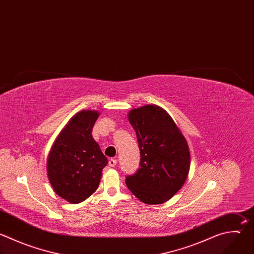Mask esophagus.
<instances>
[{
    "label": "esophagus",
    "instance_id": "esophagus-1",
    "mask_svg": "<svg viewBox=\"0 0 254 254\" xmlns=\"http://www.w3.org/2000/svg\"><path fill=\"white\" fill-rule=\"evenodd\" d=\"M117 159L116 158H111L110 160H109V164H110V166H116V164H117Z\"/></svg>",
    "mask_w": 254,
    "mask_h": 254
}]
</instances>
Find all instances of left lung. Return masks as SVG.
<instances>
[{
    "label": "left lung",
    "instance_id": "1",
    "mask_svg": "<svg viewBox=\"0 0 254 254\" xmlns=\"http://www.w3.org/2000/svg\"><path fill=\"white\" fill-rule=\"evenodd\" d=\"M128 121L136 133L140 161L135 174L126 177V185L140 201L163 203L187 181L190 166L188 142L171 116L157 106L131 110Z\"/></svg>",
    "mask_w": 254,
    "mask_h": 254
}]
</instances>
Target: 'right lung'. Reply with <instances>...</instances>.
Instances as JSON below:
<instances>
[{"mask_svg":"<svg viewBox=\"0 0 254 254\" xmlns=\"http://www.w3.org/2000/svg\"><path fill=\"white\" fill-rule=\"evenodd\" d=\"M100 114L77 113L61 131L51 148L47 171L55 192L70 203H79L99 188L108 158L92 131Z\"/></svg>","mask_w":254,"mask_h":254,"instance_id":"1","label":"right lung"}]
</instances>
